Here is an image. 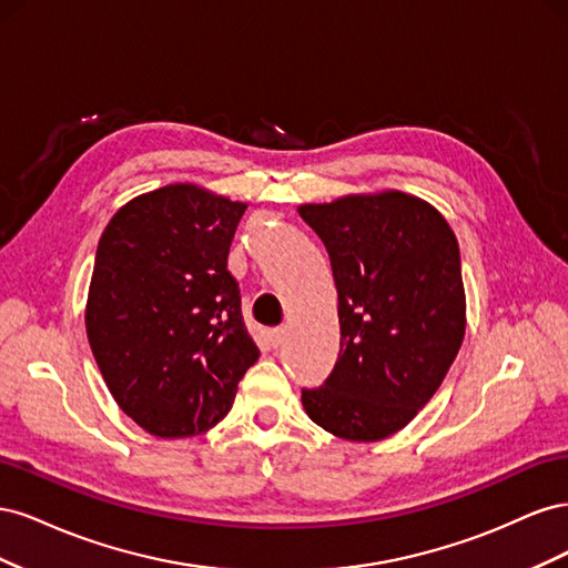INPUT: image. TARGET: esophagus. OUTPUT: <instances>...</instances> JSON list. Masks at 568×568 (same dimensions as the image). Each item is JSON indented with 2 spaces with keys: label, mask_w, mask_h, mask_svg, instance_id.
I'll use <instances>...</instances> for the list:
<instances>
[{
  "label": "esophagus",
  "mask_w": 568,
  "mask_h": 568,
  "mask_svg": "<svg viewBox=\"0 0 568 568\" xmlns=\"http://www.w3.org/2000/svg\"><path fill=\"white\" fill-rule=\"evenodd\" d=\"M284 338H286V329H282V326H280V329H272V332H270V343H272L274 348L282 346Z\"/></svg>",
  "instance_id": "1"
}]
</instances>
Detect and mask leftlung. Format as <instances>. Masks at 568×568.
Returning <instances> with one entry per match:
<instances>
[{"label":"left lung","mask_w":568,"mask_h":568,"mask_svg":"<svg viewBox=\"0 0 568 568\" xmlns=\"http://www.w3.org/2000/svg\"><path fill=\"white\" fill-rule=\"evenodd\" d=\"M329 253L341 351L322 386L303 388L315 424L382 440L432 400L464 338L459 246L445 217L400 192L301 205Z\"/></svg>","instance_id":"1"}]
</instances>
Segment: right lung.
<instances>
[{"label":"right lung","instance_id":"right-lung-1","mask_svg":"<svg viewBox=\"0 0 568 568\" xmlns=\"http://www.w3.org/2000/svg\"><path fill=\"white\" fill-rule=\"evenodd\" d=\"M244 211L170 184L123 205L99 239L88 338L120 409L153 436H196L225 419L261 355L227 270Z\"/></svg>","mask_w":568,"mask_h":568}]
</instances>
